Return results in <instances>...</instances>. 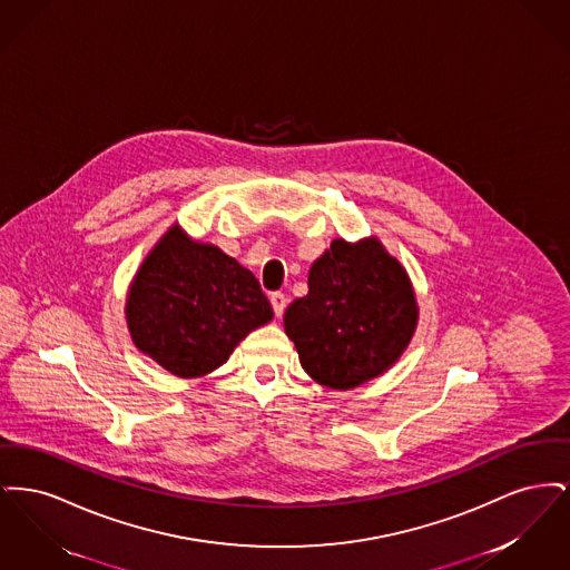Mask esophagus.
Returning <instances> with one entry per match:
<instances>
[{
  "label": "esophagus",
  "mask_w": 570,
  "mask_h": 570,
  "mask_svg": "<svg viewBox=\"0 0 570 570\" xmlns=\"http://www.w3.org/2000/svg\"><path fill=\"white\" fill-rule=\"evenodd\" d=\"M273 305V312H275V316L279 318L282 314H284V309H286V297H284V293H272V297H269Z\"/></svg>",
  "instance_id": "esophagus-1"
}]
</instances>
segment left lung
<instances>
[{
  "label": "left lung",
  "instance_id": "left-lung-1",
  "mask_svg": "<svg viewBox=\"0 0 570 570\" xmlns=\"http://www.w3.org/2000/svg\"><path fill=\"white\" fill-rule=\"evenodd\" d=\"M419 325L404 265L379 237L333 239L307 275V295L284 314L301 367L314 382L351 391L389 372Z\"/></svg>",
  "mask_w": 570,
  "mask_h": 570
}]
</instances>
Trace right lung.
Wrapping results in <instances>:
<instances>
[{
  "instance_id": "right-lung-1",
  "label": "right lung",
  "mask_w": 570,
  "mask_h": 570,
  "mask_svg": "<svg viewBox=\"0 0 570 570\" xmlns=\"http://www.w3.org/2000/svg\"><path fill=\"white\" fill-rule=\"evenodd\" d=\"M126 325L138 353L177 379H203L273 318L254 273L173 224L128 286Z\"/></svg>"
}]
</instances>
